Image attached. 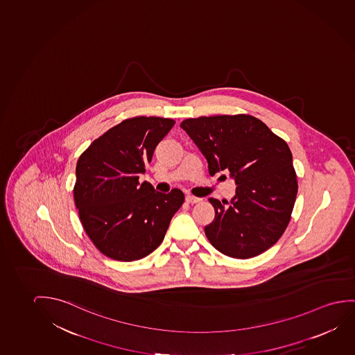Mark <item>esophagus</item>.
<instances>
[{"label": "esophagus", "instance_id": "esophagus-1", "mask_svg": "<svg viewBox=\"0 0 355 355\" xmlns=\"http://www.w3.org/2000/svg\"><path fill=\"white\" fill-rule=\"evenodd\" d=\"M185 200H187V202H189V204H196V202L201 201V199L200 198H196V196H185Z\"/></svg>", "mask_w": 355, "mask_h": 355}]
</instances>
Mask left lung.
Segmentation results:
<instances>
[{
    "label": "left lung",
    "mask_w": 355,
    "mask_h": 355,
    "mask_svg": "<svg viewBox=\"0 0 355 355\" xmlns=\"http://www.w3.org/2000/svg\"><path fill=\"white\" fill-rule=\"evenodd\" d=\"M180 127L205 156L211 175L228 171L236 182L230 202L209 199L215 220L205 227L207 239L236 259L266 252L287 228L298 191L287 143L249 114L185 119Z\"/></svg>",
    "instance_id": "1"
}]
</instances>
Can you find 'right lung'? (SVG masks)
<instances>
[{
  "label": "right lung",
  "mask_w": 355,
  "mask_h": 355,
  "mask_svg": "<svg viewBox=\"0 0 355 355\" xmlns=\"http://www.w3.org/2000/svg\"><path fill=\"white\" fill-rule=\"evenodd\" d=\"M161 117H134L95 139L78 159L74 201L87 236L119 261L148 257L164 241L184 194L139 183L155 148L175 125Z\"/></svg>",
  "instance_id": "right-lung-1"
}]
</instances>
